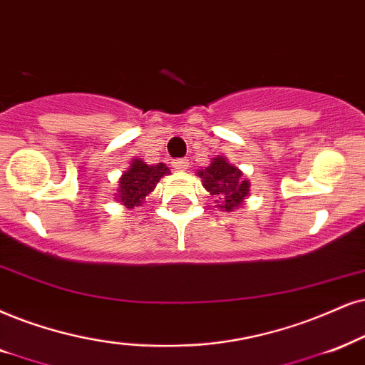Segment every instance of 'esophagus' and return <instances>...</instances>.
<instances>
[{"label": "esophagus", "mask_w": 365, "mask_h": 365, "mask_svg": "<svg viewBox=\"0 0 365 365\" xmlns=\"http://www.w3.org/2000/svg\"><path fill=\"white\" fill-rule=\"evenodd\" d=\"M188 160L187 158H180V160H175L173 161V168L178 170V172H185V170L188 168Z\"/></svg>", "instance_id": "34e87169"}]
</instances>
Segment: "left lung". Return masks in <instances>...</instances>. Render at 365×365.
Segmentation results:
<instances>
[{
    "label": "left lung",
    "mask_w": 365,
    "mask_h": 365,
    "mask_svg": "<svg viewBox=\"0 0 365 365\" xmlns=\"http://www.w3.org/2000/svg\"><path fill=\"white\" fill-rule=\"evenodd\" d=\"M197 175L205 190L215 197L214 202L220 210L234 212L249 197L251 182L222 155L212 158L209 167L197 170Z\"/></svg>",
    "instance_id": "obj_1"
}]
</instances>
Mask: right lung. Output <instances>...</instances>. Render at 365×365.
Returning <instances> with one entry per match:
<instances>
[{
    "label": "right lung",
    "mask_w": 365,
    "mask_h": 365,
    "mask_svg": "<svg viewBox=\"0 0 365 365\" xmlns=\"http://www.w3.org/2000/svg\"><path fill=\"white\" fill-rule=\"evenodd\" d=\"M165 175H170V168L165 163L146 165L141 158H133L129 168L119 177L114 200L126 209H135L146 202V197H150Z\"/></svg>",
    "instance_id": "1"
}]
</instances>
